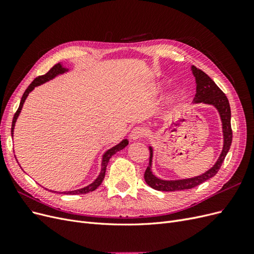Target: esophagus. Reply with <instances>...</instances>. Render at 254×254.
Masks as SVG:
<instances>
[{
    "label": "esophagus",
    "instance_id": "obj_1",
    "mask_svg": "<svg viewBox=\"0 0 254 254\" xmlns=\"http://www.w3.org/2000/svg\"><path fill=\"white\" fill-rule=\"evenodd\" d=\"M147 133V129L143 126H136L131 130V133H130V139L131 140H139L141 137H144Z\"/></svg>",
    "mask_w": 254,
    "mask_h": 254
}]
</instances>
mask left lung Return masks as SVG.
Here are the masks:
<instances>
[{"label": "left lung", "instance_id": "1", "mask_svg": "<svg viewBox=\"0 0 254 254\" xmlns=\"http://www.w3.org/2000/svg\"><path fill=\"white\" fill-rule=\"evenodd\" d=\"M191 71L196 78V95L194 97L195 103H205L212 106H215L217 108L221 122H222V129H224V149H222L221 155L217 162L206 173L195 177L190 179H183V180H175V181H165L158 179L157 177L152 175L150 167H151V160H152V149L149 147L150 156H149V164L146 168L144 174V179L146 183L152 189L164 191H175V190H182L193 189L199 184L203 183L204 181L209 180L214 177L220 170L221 164L227 156V153L230 149V146L232 143V128H231V109H230V104L227 96L225 95L216 83H215L209 76H207L203 71L199 70L195 65L191 66Z\"/></svg>", "mask_w": 254, "mask_h": 254}]
</instances>
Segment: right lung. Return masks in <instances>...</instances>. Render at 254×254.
I'll return each mask as SVG.
<instances>
[{
    "mask_svg": "<svg viewBox=\"0 0 254 254\" xmlns=\"http://www.w3.org/2000/svg\"><path fill=\"white\" fill-rule=\"evenodd\" d=\"M64 71H65V70H64V68L63 66H61V64H57L54 65L47 74L38 76V77H36V78L33 80V82L29 84L28 88L25 90L24 93H23V96H22V98H21V103H20V106H19V108H18L17 112L14 113V115H13L12 124H11V135H12V133H13L14 124H16V121H17V119H18V117H19V114H20V112H21L23 104H24L27 95L29 94V92L33 91L34 88L37 87V86H39V84H41V83H43V82H45V81H48V80L54 78V77H55V76H57L58 74H63ZM127 145H128V141H127V140H123L119 145L114 146V147H112V148L109 149L108 151H106V153H105L104 157H103V163H102V171H101V174H99V176L97 177V179H96L93 183H91L90 186H88V187H86V188H83V189H80V190H77L64 191V194L78 195V194H87V193H90V191L95 190L99 186H101L103 180H104V178H105L106 167H107V165H108V162H109L110 158L114 155L115 152H118V151L122 150L123 148H125Z\"/></svg>",
    "mask_w": 254,
    "mask_h": 254,
    "instance_id": "right-lung-1",
    "label": "right lung"
}]
</instances>
